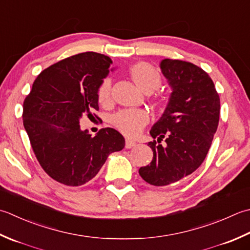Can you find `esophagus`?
<instances>
[{"label": "esophagus", "instance_id": "obj_1", "mask_svg": "<svg viewBox=\"0 0 250 250\" xmlns=\"http://www.w3.org/2000/svg\"><path fill=\"white\" fill-rule=\"evenodd\" d=\"M134 146H135V142L131 141V140H125V147L126 149H130V148H132V147H134Z\"/></svg>", "mask_w": 250, "mask_h": 250}]
</instances>
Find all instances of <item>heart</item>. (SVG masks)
Wrapping results in <instances>:
<instances>
[{"label": "heart", "mask_w": 250, "mask_h": 250, "mask_svg": "<svg viewBox=\"0 0 250 250\" xmlns=\"http://www.w3.org/2000/svg\"><path fill=\"white\" fill-rule=\"evenodd\" d=\"M131 79L145 93H153L158 90L163 78L157 68L147 62H138L129 70ZM97 101L103 106H108L111 103V81L103 80L97 89ZM153 102L158 109L164 110L168 105V100L164 96L153 97ZM149 121V115L143 109H124L111 117V124L122 134L129 138H135Z\"/></svg>", "instance_id": "obj_1"}]
</instances>
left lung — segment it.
<instances>
[{
  "label": "left lung",
  "instance_id": "left-lung-1",
  "mask_svg": "<svg viewBox=\"0 0 250 250\" xmlns=\"http://www.w3.org/2000/svg\"><path fill=\"white\" fill-rule=\"evenodd\" d=\"M161 71L172 87L169 104L149 134L153 160L139 173L155 187L192 174L206 158L219 125L220 97L208 73L189 62L166 58ZM164 140L166 143L161 146Z\"/></svg>",
  "mask_w": 250,
  "mask_h": 250
}]
</instances>
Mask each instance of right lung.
<instances>
[{
    "label": "right lung",
    "mask_w": 250,
    "mask_h": 250,
    "mask_svg": "<svg viewBox=\"0 0 250 250\" xmlns=\"http://www.w3.org/2000/svg\"><path fill=\"white\" fill-rule=\"evenodd\" d=\"M111 60L85 52L53 63L40 72L22 105V122L33 153L50 177L80 187L95 177L110 153L125 147L118 131L104 128L94 138L79 120L97 116V89Z\"/></svg>",
    "instance_id": "1"
}]
</instances>
